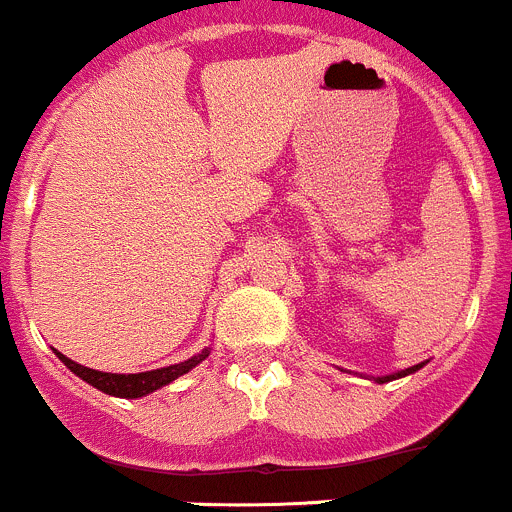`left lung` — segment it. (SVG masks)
Returning <instances> with one entry per match:
<instances>
[{"label":"left lung","instance_id":"left-lung-1","mask_svg":"<svg viewBox=\"0 0 512 512\" xmlns=\"http://www.w3.org/2000/svg\"><path fill=\"white\" fill-rule=\"evenodd\" d=\"M418 368H423V363H418V366H413V368H406V371H401V373H393V376H383V378H378V383L393 381V378H403V376H408V373L418 371Z\"/></svg>","mask_w":512,"mask_h":512}]
</instances>
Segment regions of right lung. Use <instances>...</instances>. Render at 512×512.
<instances>
[{
  "label": "right lung",
  "mask_w": 512,
  "mask_h": 512,
  "mask_svg": "<svg viewBox=\"0 0 512 512\" xmlns=\"http://www.w3.org/2000/svg\"><path fill=\"white\" fill-rule=\"evenodd\" d=\"M57 356L69 371L77 373V376L89 383V386L99 388V391L109 393V396H116V398H141L146 396V393L159 391L161 386H169L171 381H176V378L184 376V373H189L191 368L199 366V363L209 356V351L204 348L199 356H191L189 361L176 363V366L156 368V371H146V373H101V371H94V368L79 366V363H74L72 358L62 356L59 351Z\"/></svg>",
  "instance_id": "add662e5"
}]
</instances>
